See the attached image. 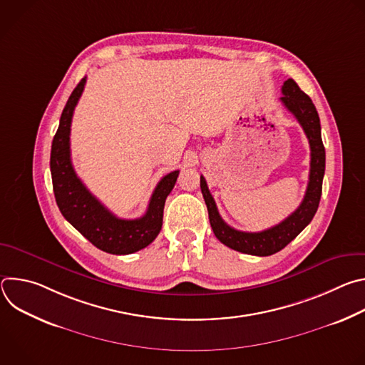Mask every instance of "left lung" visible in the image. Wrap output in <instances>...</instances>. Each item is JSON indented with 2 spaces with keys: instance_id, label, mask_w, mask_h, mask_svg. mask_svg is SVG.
<instances>
[{
  "instance_id": "obj_1",
  "label": "left lung",
  "mask_w": 365,
  "mask_h": 365,
  "mask_svg": "<svg viewBox=\"0 0 365 365\" xmlns=\"http://www.w3.org/2000/svg\"><path fill=\"white\" fill-rule=\"evenodd\" d=\"M283 106L296 117L302 125L310 145L309 183L302 203L297 210L280 224L262 232H245L230 227L220 215L217 203L207 189L206 180L200 176V190L207 207V215L215 237L227 247L251 255L266 257L283 250L294 240L315 217L325 175V147L321 135V121L312 99L297 86L293 79L284 81L282 86Z\"/></svg>"
}]
</instances>
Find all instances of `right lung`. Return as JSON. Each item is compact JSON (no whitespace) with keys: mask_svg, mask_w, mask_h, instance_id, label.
Returning a JSON list of instances; mask_svg holds the SVG:
<instances>
[{"mask_svg":"<svg viewBox=\"0 0 365 365\" xmlns=\"http://www.w3.org/2000/svg\"><path fill=\"white\" fill-rule=\"evenodd\" d=\"M86 76L81 79L63 108L51 143L50 172L56 203L66 221L96 248L110 254H131L154 241L163 224V210L179 170L166 175L155 186L147 212L137 220H121L110 212L76 176L71 160V124Z\"/></svg>","mask_w":365,"mask_h":365,"instance_id":"right-lung-1","label":"right lung"}]
</instances>
